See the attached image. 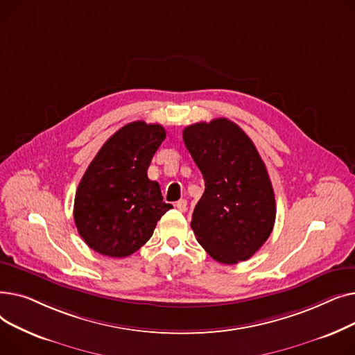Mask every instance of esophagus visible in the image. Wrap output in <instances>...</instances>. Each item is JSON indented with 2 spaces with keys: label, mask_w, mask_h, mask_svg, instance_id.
<instances>
[{
  "label": "esophagus",
  "mask_w": 355,
  "mask_h": 355,
  "mask_svg": "<svg viewBox=\"0 0 355 355\" xmlns=\"http://www.w3.org/2000/svg\"><path fill=\"white\" fill-rule=\"evenodd\" d=\"M175 207H177L180 211H185V210H187V200H184V198L178 200V201L175 202Z\"/></svg>",
  "instance_id": "1"
}]
</instances>
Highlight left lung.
<instances>
[{
  "label": "left lung",
  "mask_w": 355,
  "mask_h": 355,
  "mask_svg": "<svg viewBox=\"0 0 355 355\" xmlns=\"http://www.w3.org/2000/svg\"><path fill=\"white\" fill-rule=\"evenodd\" d=\"M182 139L206 185L191 218L198 243L220 263L250 259L276 218L272 182L254 144L226 118L190 125Z\"/></svg>",
  "instance_id": "obj_1"
}]
</instances>
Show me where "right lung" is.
Listing matches in <instances>:
<instances>
[{"instance_id":"add662e5","label":"right lung","mask_w":355,"mask_h":355,"mask_svg":"<svg viewBox=\"0 0 355 355\" xmlns=\"http://www.w3.org/2000/svg\"><path fill=\"white\" fill-rule=\"evenodd\" d=\"M165 139L159 123L130 122L93 158L74 197L73 217L85 243L109 257H126L151 239L157 221L173 209L162 201L148 166Z\"/></svg>"}]
</instances>
